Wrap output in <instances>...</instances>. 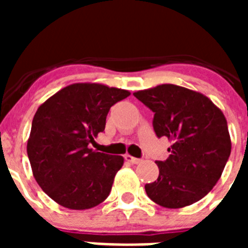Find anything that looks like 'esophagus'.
Listing matches in <instances>:
<instances>
[{
	"mask_svg": "<svg viewBox=\"0 0 248 248\" xmlns=\"http://www.w3.org/2000/svg\"><path fill=\"white\" fill-rule=\"evenodd\" d=\"M124 157H125L126 161H129V163H131V164H140V163H141V160L138 159V157L131 156V155H129V154H126Z\"/></svg>",
	"mask_w": 248,
	"mask_h": 248,
	"instance_id": "1",
	"label": "esophagus"
}]
</instances>
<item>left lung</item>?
<instances>
[{
	"mask_svg": "<svg viewBox=\"0 0 248 248\" xmlns=\"http://www.w3.org/2000/svg\"><path fill=\"white\" fill-rule=\"evenodd\" d=\"M134 97L154 111L157 137L172 143L168 159L156 161L159 176L146 184V195L166 209L198 202L220 180L231 154L223 113L203 94L175 84L138 91Z\"/></svg>",
	"mask_w": 248,
	"mask_h": 248,
	"instance_id": "1",
	"label": "left lung"
}]
</instances>
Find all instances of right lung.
<instances>
[{
	"label": "right lung",
	"mask_w": 248,
	"mask_h": 248,
	"mask_svg": "<svg viewBox=\"0 0 248 248\" xmlns=\"http://www.w3.org/2000/svg\"><path fill=\"white\" fill-rule=\"evenodd\" d=\"M129 95L100 83H74L38 107L28 159L37 184L58 205L87 210L109 196L124 157L95 151L89 144L104 131L111 105Z\"/></svg>",
	"instance_id": "add662e5"
}]
</instances>
